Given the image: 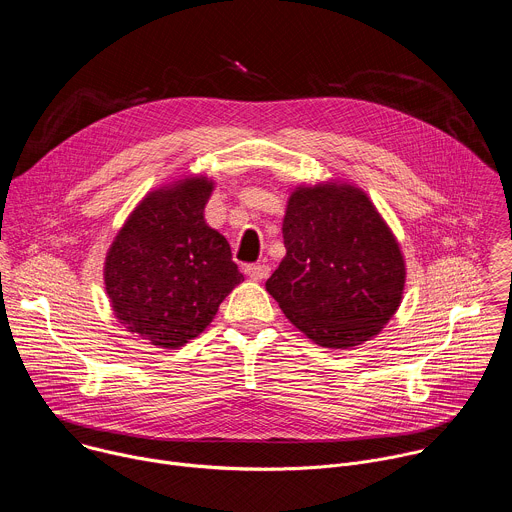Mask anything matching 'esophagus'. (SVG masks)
Here are the masks:
<instances>
[{"label": "esophagus", "mask_w": 512, "mask_h": 512, "mask_svg": "<svg viewBox=\"0 0 512 512\" xmlns=\"http://www.w3.org/2000/svg\"><path fill=\"white\" fill-rule=\"evenodd\" d=\"M269 265H265V263H253V265H247L245 267V273L251 277V279H255V281H261V279H265L267 275H269Z\"/></svg>", "instance_id": "34e87169"}]
</instances>
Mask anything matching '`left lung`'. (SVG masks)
I'll return each mask as SVG.
<instances>
[{
  "mask_svg": "<svg viewBox=\"0 0 512 512\" xmlns=\"http://www.w3.org/2000/svg\"><path fill=\"white\" fill-rule=\"evenodd\" d=\"M281 231L287 253L265 289L285 318L324 348L377 336L401 304L405 259L369 196L340 182L298 186Z\"/></svg>",
  "mask_w": 512,
  "mask_h": 512,
  "instance_id": "obj_1",
  "label": "left lung"
}]
</instances>
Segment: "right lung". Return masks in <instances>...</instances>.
<instances>
[{
  "mask_svg": "<svg viewBox=\"0 0 512 512\" xmlns=\"http://www.w3.org/2000/svg\"><path fill=\"white\" fill-rule=\"evenodd\" d=\"M212 190V180L192 176L150 192L105 257L117 320L158 348L196 338L243 281L227 239L204 221Z\"/></svg>",
  "mask_w": 512,
  "mask_h": 512,
  "instance_id": "add662e5",
  "label": "right lung"
}]
</instances>
